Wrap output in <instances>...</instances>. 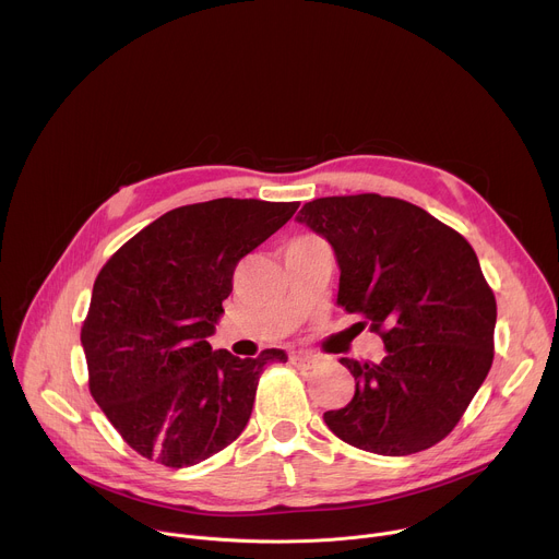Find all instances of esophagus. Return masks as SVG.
Returning <instances> with one entry per match:
<instances>
[{
	"label": "esophagus",
	"instance_id": "esophagus-1",
	"mask_svg": "<svg viewBox=\"0 0 559 559\" xmlns=\"http://www.w3.org/2000/svg\"><path fill=\"white\" fill-rule=\"evenodd\" d=\"M289 362H292L294 367H298V369H311L313 362H316V358H313V356H305V354H292V356H289Z\"/></svg>",
	"mask_w": 559,
	"mask_h": 559
}]
</instances>
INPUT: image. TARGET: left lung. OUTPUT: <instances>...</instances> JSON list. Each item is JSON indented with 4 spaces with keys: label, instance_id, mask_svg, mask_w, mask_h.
<instances>
[{
    "label": "left lung",
    "instance_id": "obj_1",
    "mask_svg": "<svg viewBox=\"0 0 559 559\" xmlns=\"http://www.w3.org/2000/svg\"><path fill=\"white\" fill-rule=\"evenodd\" d=\"M334 248L338 305L360 313L386 349L343 358L356 391L328 427L378 455L447 438L493 362L496 296L466 238L423 207L380 194L325 197L296 216Z\"/></svg>",
    "mask_w": 559,
    "mask_h": 559
}]
</instances>
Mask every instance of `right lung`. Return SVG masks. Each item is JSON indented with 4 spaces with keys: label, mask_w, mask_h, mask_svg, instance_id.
Returning a JSON list of instances; mask_svg holds the SVG:
<instances>
[{
    "label": "right lung",
    "mask_w": 559,
    "mask_h": 559,
    "mask_svg": "<svg viewBox=\"0 0 559 559\" xmlns=\"http://www.w3.org/2000/svg\"><path fill=\"white\" fill-rule=\"evenodd\" d=\"M298 203L214 199L158 216L102 267L82 328L88 386L121 438L170 468L192 466L246 429L259 378L283 349L257 358L212 352L207 336L246 254Z\"/></svg>",
    "instance_id": "right-lung-1"
}]
</instances>
